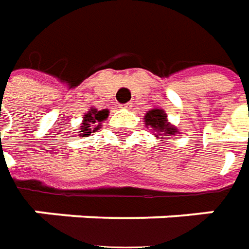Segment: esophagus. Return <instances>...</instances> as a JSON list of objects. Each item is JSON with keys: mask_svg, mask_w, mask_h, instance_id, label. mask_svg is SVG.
Listing matches in <instances>:
<instances>
[{"mask_svg": "<svg viewBox=\"0 0 249 249\" xmlns=\"http://www.w3.org/2000/svg\"><path fill=\"white\" fill-rule=\"evenodd\" d=\"M133 105H131V103H127V104H121L119 105V108H122V109H130Z\"/></svg>", "mask_w": 249, "mask_h": 249, "instance_id": "obj_1", "label": "esophagus"}]
</instances>
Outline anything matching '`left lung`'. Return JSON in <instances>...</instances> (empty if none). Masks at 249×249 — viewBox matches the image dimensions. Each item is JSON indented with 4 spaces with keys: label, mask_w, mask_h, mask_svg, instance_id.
Returning <instances> with one entry per match:
<instances>
[{
    "label": "left lung",
    "mask_w": 249,
    "mask_h": 249,
    "mask_svg": "<svg viewBox=\"0 0 249 249\" xmlns=\"http://www.w3.org/2000/svg\"><path fill=\"white\" fill-rule=\"evenodd\" d=\"M144 122L146 127L152 128L155 131L153 136L160 141H164L166 138L174 137L175 134H179L181 131L174 124H171L167 119V113L164 112L159 107H155L145 113Z\"/></svg>",
    "instance_id": "1"
}]
</instances>
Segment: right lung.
Returning <instances> with one entry per match:
<instances>
[{
	"mask_svg": "<svg viewBox=\"0 0 249 249\" xmlns=\"http://www.w3.org/2000/svg\"><path fill=\"white\" fill-rule=\"evenodd\" d=\"M109 111L108 109H101L98 111L96 108H90L89 111L86 113H83V119H82L81 127H79V137H89L91 133H96L98 131L101 126H103V122L108 118Z\"/></svg>",
	"mask_w": 249,
	"mask_h": 249,
	"instance_id": "right-lung-1",
	"label": "right lung"
}]
</instances>
